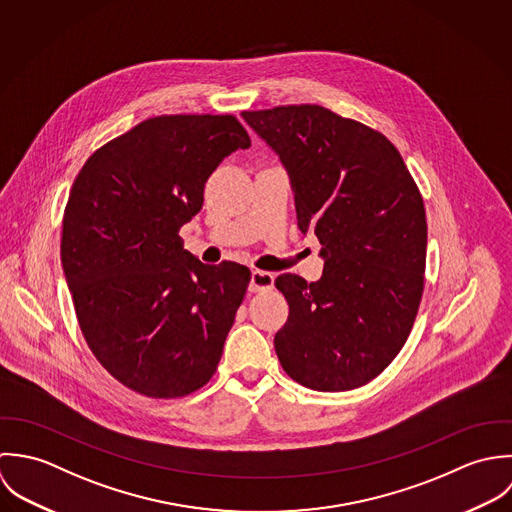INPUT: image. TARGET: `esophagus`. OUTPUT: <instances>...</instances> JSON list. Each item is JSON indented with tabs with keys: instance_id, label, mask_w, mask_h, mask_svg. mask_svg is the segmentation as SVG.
Masks as SVG:
<instances>
[{
	"instance_id": "esophagus-1",
	"label": "esophagus",
	"mask_w": 512,
	"mask_h": 512,
	"mask_svg": "<svg viewBox=\"0 0 512 512\" xmlns=\"http://www.w3.org/2000/svg\"><path fill=\"white\" fill-rule=\"evenodd\" d=\"M275 283V277L273 273L269 271H251V281H249V291L251 293H259V291H265V289H271Z\"/></svg>"
}]
</instances>
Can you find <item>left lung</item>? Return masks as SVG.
<instances>
[{"mask_svg": "<svg viewBox=\"0 0 512 512\" xmlns=\"http://www.w3.org/2000/svg\"><path fill=\"white\" fill-rule=\"evenodd\" d=\"M279 156L299 229L322 249V277L283 273L289 318L275 334L283 370L316 392H346L382 374L413 326L425 273L421 194L380 132L318 104L241 112Z\"/></svg>", "mask_w": 512, "mask_h": 512, "instance_id": "left-lung-1", "label": "left lung"}]
</instances>
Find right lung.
I'll use <instances>...</instances> for the list:
<instances>
[{
	"label": "right lung",
	"mask_w": 512,
	"mask_h": 512,
	"mask_svg": "<svg viewBox=\"0 0 512 512\" xmlns=\"http://www.w3.org/2000/svg\"><path fill=\"white\" fill-rule=\"evenodd\" d=\"M251 146L231 114L136 124L81 168L63 215L61 263L83 336L126 388L180 398L213 376L251 273L204 265L178 235L211 172Z\"/></svg>",
	"instance_id": "add662e5"
}]
</instances>
